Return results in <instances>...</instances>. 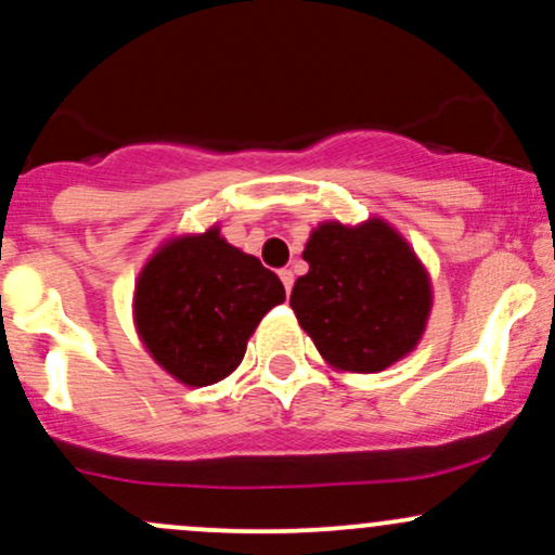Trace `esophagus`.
<instances>
[{
    "label": "esophagus",
    "instance_id": "1",
    "mask_svg": "<svg viewBox=\"0 0 555 555\" xmlns=\"http://www.w3.org/2000/svg\"><path fill=\"white\" fill-rule=\"evenodd\" d=\"M279 279H282V284H284L286 295H289V292H292V284H295V273H292L289 269H282V271H279Z\"/></svg>",
    "mask_w": 555,
    "mask_h": 555
}]
</instances>
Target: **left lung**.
Masks as SVG:
<instances>
[{"label": "left lung", "instance_id": "1", "mask_svg": "<svg viewBox=\"0 0 555 555\" xmlns=\"http://www.w3.org/2000/svg\"><path fill=\"white\" fill-rule=\"evenodd\" d=\"M289 305L328 365L378 373L410 354L433 305L430 279L393 227L326 221L310 234Z\"/></svg>", "mask_w": 555, "mask_h": 555}]
</instances>
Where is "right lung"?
Segmentation results:
<instances>
[{
  "label": "right lung",
  "mask_w": 555,
  "mask_h": 555,
  "mask_svg": "<svg viewBox=\"0 0 555 555\" xmlns=\"http://www.w3.org/2000/svg\"><path fill=\"white\" fill-rule=\"evenodd\" d=\"M284 284L211 227L169 240L140 271L135 326L158 365L184 386H211L245 358L247 339Z\"/></svg>",
  "instance_id": "add662e5"
}]
</instances>
